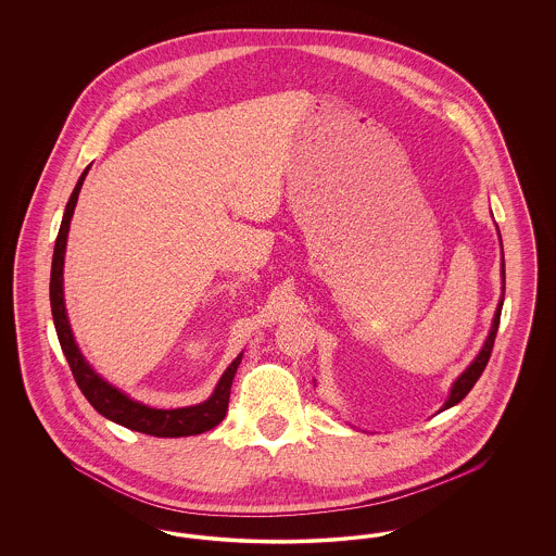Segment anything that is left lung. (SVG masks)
I'll use <instances>...</instances> for the list:
<instances>
[{
	"label": "left lung",
	"instance_id": "1",
	"mask_svg": "<svg viewBox=\"0 0 556 556\" xmlns=\"http://www.w3.org/2000/svg\"><path fill=\"white\" fill-rule=\"evenodd\" d=\"M498 238H501V231H498ZM501 248H503V239H501ZM503 265H501V277H503V293H501V300H498V306H496V313H494V318H492V327H490V333H488V338H485V342L481 345V350H479V354H477L476 358H473V363L467 367V369L463 370L456 379H454V383H452V388H450L448 397H446V402H444V406L438 410V413H442V410H446L450 406H454V404H458L463 397L467 396L469 392H471V388L476 386L477 379H479V375L483 372L485 369V365H488V361H490V354H492V348H494V340H496V333H498V325H501V313H503V302H504V252H503Z\"/></svg>",
	"mask_w": 556,
	"mask_h": 556
}]
</instances>
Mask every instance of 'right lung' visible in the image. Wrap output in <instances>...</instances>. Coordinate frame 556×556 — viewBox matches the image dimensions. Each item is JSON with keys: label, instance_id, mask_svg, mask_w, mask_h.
I'll return each instance as SVG.
<instances>
[{"label": "right lung", "instance_id": "obj_1", "mask_svg": "<svg viewBox=\"0 0 556 556\" xmlns=\"http://www.w3.org/2000/svg\"><path fill=\"white\" fill-rule=\"evenodd\" d=\"M89 168H91V164L80 173L79 181L68 198L66 211L62 216V225H60V231L55 238V248H53L50 302H52L53 325H55V333H58V340L62 345V352L71 365V370L75 375V381H77L83 396L89 400V404L102 417H106L114 424L123 425L127 429H132V431L154 435V438H184V435L204 433L220 424L227 415L231 383L238 372L243 352L238 354V358L220 375L208 400L193 404V406H184V408H152L143 402H137L131 396H127L112 383H108L106 379L100 372H96L93 367L85 361L79 344L75 340L71 320L66 315V302H64V254H66L68 231H71V218L75 214L80 187H83Z\"/></svg>", "mask_w": 556, "mask_h": 556}]
</instances>
